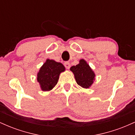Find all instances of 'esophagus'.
<instances>
[{
	"mask_svg": "<svg viewBox=\"0 0 135 135\" xmlns=\"http://www.w3.org/2000/svg\"><path fill=\"white\" fill-rule=\"evenodd\" d=\"M64 66H65L66 69H70V64L69 61H65V62L64 63Z\"/></svg>",
	"mask_w": 135,
	"mask_h": 135,
	"instance_id": "34e87169",
	"label": "esophagus"
}]
</instances>
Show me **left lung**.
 Wrapping results in <instances>:
<instances>
[{
    "label": "left lung",
    "mask_w": 135,
    "mask_h": 135,
    "mask_svg": "<svg viewBox=\"0 0 135 135\" xmlns=\"http://www.w3.org/2000/svg\"><path fill=\"white\" fill-rule=\"evenodd\" d=\"M70 70L74 73L77 83L84 88H88L93 83L94 73L84 60H80L76 66H72Z\"/></svg>",
    "instance_id": "1"
}]
</instances>
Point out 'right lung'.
<instances>
[{
	"label": "right lung",
	"instance_id": "add662e5",
	"mask_svg": "<svg viewBox=\"0 0 135 135\" xmlns=\"http://www.w3.org/2000/svg\"><path fill=\"white\" fill-rule=\"evenodd\" d=\"M65 68L61 63L49 59L46 60L37 74V81L42 90H51L58 83L60 73L65 71Z\"/></svg>",
	"mask_w": 135,
	"mask_h": 135
}]
</instances>
